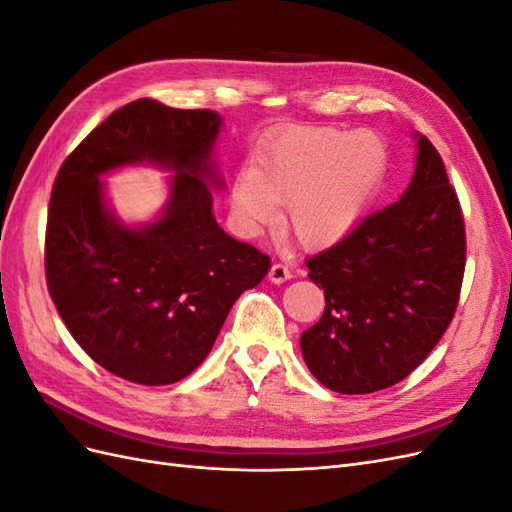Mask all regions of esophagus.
<instances>
[{
    "instance_id": "esophagus-1",
    "label": "esophagus",
    "mask_w": 512,
    "mask_h": 512,
    "mask_svg": "<svg viewBox=\"0 0 512 512\" xmlns=\"http://www.w3.org/2000/svg\"><path fill=\"white\" fill-rule=\"evenodd\" d=\"M290 277H292V271L286 265H282V262H275V265L269 269V280L273 284H284L286 280H290Z\"/></svg>"
}]
</instances>
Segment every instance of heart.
Here are the masks:
<instances>
[{
  "instance_id": "obj_1",
  "label": "heart",
  "mask_w": 512,
  "mask_h": 512,
  "mask_svg": "<svg viewBox=\"0 0 512 512\" xmlns=\"http://www.w3.org/2000/svg\"><path fill=\"white\" fill-rule=\"evenodd\" d=\"M389 164L382 138L369 130L294 128L265 143L232 183L230 209L245 232L275 222L305 250L344 239L376 194Z\"/></svg>"
}]
</instances>
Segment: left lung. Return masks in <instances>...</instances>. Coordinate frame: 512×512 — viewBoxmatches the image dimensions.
Instances as JSON below:
<instances>
[{
  "label": "left lung",
  "instance_id": "obj_1",
  "mask_svg": "<svg viewBox=\"0 0 512 512\" xmlns=\"http://www.w3.org/2000/svg\"><path fill=\"white\" fill-rule=\"evenodd\" d=\"M416 138L408 190L307 258L324 290L322 318L301 335L303 359L327 389L376 393L410 376L451 324L466 271V228L440 153Z\"/></svg>",
  "mask_w": 512,
  "mask_h": 512
}]
</instances>
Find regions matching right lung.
I'll return each mask as SVG.
<instances>
[{
  "label": "right lung",
  "instance_id": "add662e5",
  "mask_svg": "<svg viewBox=\"0 0 512 512\" xmlns=\"http://www.w3.org/2000/svg\"><path fill=\"white\" fill-rule=\"evenodd\" d=\"M220 126L207 108L130 102L85 136L53 183L46 286L76 344L123 380L160 386L192 374L232 303L271 269L267 254L228 237L213 218ZM138 161L176 177L161 220L130 229L107 211L99 177Z\"/></svg>",
  "mask_w": 512,
  "mask_h": 512
}]
</instances>
